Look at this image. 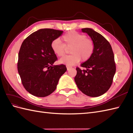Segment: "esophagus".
Masks as SVG:
<instances>
[{
	"mask_svg": "<svg viewBox=\"0 0 133 133\" xmlns=\"http://www.w3.org/2000/svg\"><path fill=\"white\" fill-rule=\"evenodd\" d=\"M66 68H67V70H69V69H71V66H66Z\"/></svg>",
	"mask_w": 133,
	"mask_h": 133,
	"instance_id": "34e87169",
	"label": "esophagus"
}]
</instances>
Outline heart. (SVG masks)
I'll return each mask as SVG.
<instances>
[{
    "mask_svg": "<svg viewBox=\"0 0 133 133\" xmlns=\"http://www.w3.org/2000/svg\"><path fill=\"white\" fill-rule=\"evenodd\" d=\"M64 44L59 39L52 42L51 48L53 53L58 57H62L65 53L66 47L70 48L69 55L63 57L59 63L67 65H74L78 63L81 59L83 61L89 59L94 50V44L91 39L86 38L85 35L75 31H70L63 37Z\"/></svg>",
    "mask_w": 133,
    "mask_h": 133,
    "instance_id": "b5f03b06",
    "label": "heart"
}]
</instances>
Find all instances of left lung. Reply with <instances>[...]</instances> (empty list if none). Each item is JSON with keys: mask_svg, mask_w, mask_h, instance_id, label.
<instances>
[{"mask_svg": "<svg viewBox=\"0 0 133 133\" xmlns=\"http://www.w3.org/2000/svg\"><path fill=\"white\" fill-rule=\"evenodd\" d=\"M90 37L94 44L91 57L81 64L86 70L76 68L75 83L84 94L97 97L109 89L116 71L114 55L110 43L102 35L91 28L82 29Z\"/></svg>", "mask_w": 133, "mask_h": 133, "instance_id": "left-lung-1", "label": "left lung"}]
</instances>
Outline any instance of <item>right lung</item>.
Segmentation results:
<instances>
[{"mask_svg":"<svg viewBox=\"0 0 133 133\" xmlns=\"http://www.w3.org/2000/svg\"><path fill=\"white\" fill-rule=\"evenodd\" d=\"M63 33L53 29H41L23 41L18 54V71L23 85L30 94L45 97L57 88L66 71L65 65H53L57 60L51 44Z\"/></svg>","mask_w":133,"mask_h":133,"instance_id":"add662e5","label":"right lung"}]
</instances>
